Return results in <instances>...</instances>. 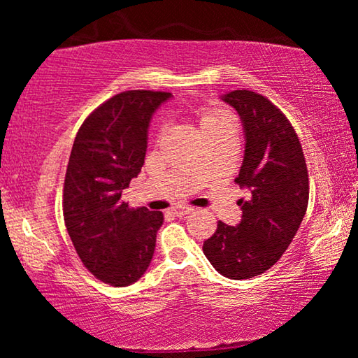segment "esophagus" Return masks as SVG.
<instances>
[{
	"label": "esophagus",
	"mask_w": 358,
	"mask_h": 358,
	"mask_svg": "<svg viewBox=\"0 0 358 358\" xmlns=\"http://www.w3.org/2000/svg\"><path fill=\"white\" fill-rule=\"evenodd\" d=\"M192 210H194L192 207H173V208L171 210V213L175 215V216H185V215H187V213H191Z\"/></svg>",
	"instance_id": "obj_1"
}]
</instances>
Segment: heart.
I'll return each mask as SVG.
<instances>
[{
    "label": "heart",
    "mask_w": 358,
    "mask_h": 358,
    "mask_svg": "<svg viewBox=\"0 0 358 358\" xmlns=\"http://www.w3.org/2000/svg\"><path fill=\"white\" fill-rule=\"evenodd\" d=\"M199 126H201L202 136L211 134V132H232V118L222 108H203L199 113Z\"/></svg>",
    "instance_id": "heart-1"
}]
</instances>
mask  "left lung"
I'll return each instance as SVG.
<instances>
[{"label":"left lung","mask_w":358,"mask_h":358,"mask_svg":"<svg viewBox=\"0 0 358 358\" xmlns=\"http://www.w3.org/2000/svg\"><path fill=\"white\" fill-rule=\"evenodd\" d=\"M221 99L237 110L245 132V156L235 183L250 191L240 199L237 226L217 222L203 254L217 273L250 280L275 265L303 221L310 199L308 171L299 137L276 106L250 90Z\"/></svg>","instance_id":"left-lung-1"}]
</instances>
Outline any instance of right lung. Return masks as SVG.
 <instances>
[{"instance_id": "add662e5", "label": "right lung", "mask_w": 358, "mask_h": 358, "mask_svg": "<svg viewBox=\"0 0 358 358\" xmlns=\"http://www.w3.org/2000/svg\"><path fill=\"white\" fill-rule=\"evenodd\" d=\"M171 98L147 90L113 96L83 121L72 145L64 224L83 265L110 286L141 280L153 259L164 215L129 208L121 192L143 166L153 113Z\"/></svg>"}]
</instances>
